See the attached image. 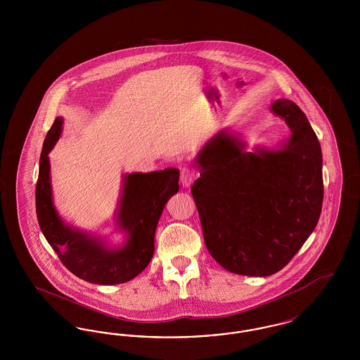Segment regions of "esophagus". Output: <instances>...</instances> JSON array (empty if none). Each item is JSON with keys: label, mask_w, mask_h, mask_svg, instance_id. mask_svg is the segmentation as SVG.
<instances>
[{"label": "esophagus", "mask_w": 360, "mask_h": 360, "mask_svg": "<svg viewBox=\"0 0 360 360\" xmlns=\"http://www.w3.org/2000/svg\"><path fill=\"white\" fill-rule=\"evenodd\" d=\"M194 178H195V172L193 169L184 167L181 170V182H182L184 186H188V188L191 185V182L194 181Z\"/></svg>", "instance_id": "34e87169"}]
</instances>
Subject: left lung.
I'll return each instance as SVG.
<instances>
[{
	"label": "left lung",
	"instance_id": "obj_1",
	"mask_svg": "<svg viewBox=\"0 0 360 360\" xmlns=\"http://www.w3.org/2000/svg\"><path fill=\"white\" fill-rule=\"evenodd\" d=\"M289 140L276 151L244 153L220 132L197 158L191 186L209 254L225 270L269 276L282 270L314 231L324 198L320 141L289 100L273 103Z\"/></svg>",
	"mask_w": 360,
	"mask_h": 360
}]
</instances>
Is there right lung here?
<instances>
[{
	"label": "right lung",
	"instance_id": "add662e5",
	"mask_svg": "<svg viewBox=\"0 0 360 360\" xmlns=\"http://www.w3.org/2000/svg\"><path fill=\"white\" fill-rule=\"evenodd\" d=\"M60 132L62 119H56L40 155L36 184V214L40 229L70 273L97 285L128 282L148 266L154 255L155 229L169 198L178 193L179 172L166 169L125 175L119 224L129 238L119 250H108L100 241L63 224L52 205L49 153Z\"/></svg>",
	"mask_w": 360,
	"mask_h": 360
}]
</instances>
